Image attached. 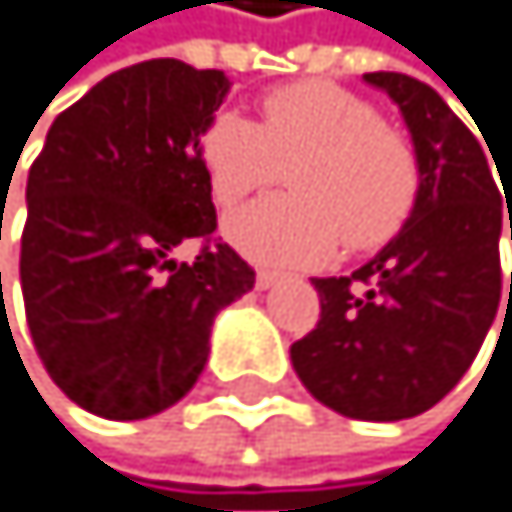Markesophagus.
<instances>
[{"instance_id":"34e87169","label":"esophagus","mask_w":512,"mask_h":512,"mask_svg":"<svg viewBox=\"0 0 512 512\" xmlns=\"http://www.w3.org/2000/svg\"><path fill=\"white\" fill-rule=\"evenodd\" d=\"M277 284V271H267V267H261L258 271V287L267 290V287H274Z\"/></svg>"}]
</instances>
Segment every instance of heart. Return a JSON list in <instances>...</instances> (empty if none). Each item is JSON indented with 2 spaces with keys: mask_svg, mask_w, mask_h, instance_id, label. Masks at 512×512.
Returning a JSON list of instances; mask_svg holds the SVG:
<instances>
[{
  "mask_svg": "<svg viewBox=\"0 0 512 512\" xmlns=\"http://www.w3.org/2000/svg\"><path fill=\"white\" fill-rule=\"evenodd\" d=\"M199 163L222 212L290 169V195L228 218V238L264 264H320L340 241L349 251L382 248L402 231L421 192L408 133L379 117L369 97L333 81L274 87L254 123L231 110L215 114L199 133Z\"/></svg>",
  "mask_w": 512,
  "mask_h": 512,
  "instance_id": "1",
  "label": "heart"
}]
</instances>
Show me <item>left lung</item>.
<instances>
[{"mask_svg": "<svg viewBox=\"0 0 512 512\" xmlns=\"http://www.w3.org/2000/svg\"><path fill=\"white\" fill-rule=\"evenodd\" d=\"M366 81L402 107L421 192L412 218L369 264L313 281L320 320L290 346V362L333 412L398 421L438 405L484 346L500 307V199L510 189L500 195L477 136L435 87L395 71Z\"/></svg>", "mask_w": 512, "mask_h": 512, "instance_id": "1", "label": "left lung"}]
</instances>
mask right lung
<instances>
[{"mask_svg": "<svg viewBox=\"0 0 512 512\" xmlns=\"http://www.w3.org/2000/svg\"><path fill=\"white\" fill-rule=\"evenodd\" d=\"M225 91V71L176 58L114 71L61 110L28 169V333L91 415L136 421L176 405L205 369L215 313L254 287V267L215 238L199 163ZM182 240L200 245L192 262L171 258Z\"/></svg>", "mask_w": 512, "mask_h": 512, "instance_id": "1", "label": "right lung"}]
</instances>
